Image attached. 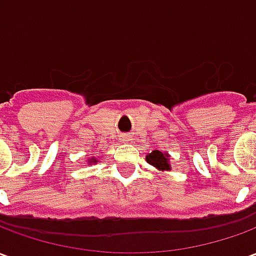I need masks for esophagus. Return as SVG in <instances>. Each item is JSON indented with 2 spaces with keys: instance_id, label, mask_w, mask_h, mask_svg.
I'll list each match as a JSON object with an SVG mask.
<instances>
[{
  "instance_id": "34e87169",
  "label": "esophagus",
  "mask_w": 256,
  "mask_h": 256,
  "mask_svg": "<svg viewBox=\"0 0 256 256\" xmlns=\"http://www.w3.org/2000/svg\"><path fill=\"white\" fill-rule=\"evenodd\" d=\"M130 138H132V137H130L128 134H123L122 136V140L124 141V142H126V141H130Z\"/></svg>"
}]
</instances>
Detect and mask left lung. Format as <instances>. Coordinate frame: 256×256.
I'll return each instance as SVG.
<instances>
[{
  "label": "left lung",
  "instance_id": "1",
  "mask_svg": "<svg viewBox=\"0 0 256 256\" xmlns=\"http://www.w3.org/2000/svg\"><path fill=\"white\" fill-rule=\"evenodd\" d=\"M146 162L155 166L159 170H168L170 164H168V155L163 154L159 150H155L154 152H150V155L146 156Z\"/></svg>",
  "mask_w": 256,
  "mask_h": 256
}]
</instances>
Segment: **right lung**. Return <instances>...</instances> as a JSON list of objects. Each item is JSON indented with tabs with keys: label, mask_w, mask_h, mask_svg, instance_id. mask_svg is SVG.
Wrapping results in <instances>:
<instances>
[{
	"label": "right lung",
	"mask_w": 256,
	"mask_h": 256,
	"mask_svg": "<svg viewBox=\"0 0 256 256\" xmlns=\"http://www.w3.org/2000/svg\"><path fill=\"white\" fill-rule=\"evenodd\" d=\"M94 162H96V160H94Z\"/></svg>",
	"instance_id": "right-lung-1"
}]
</instances>
